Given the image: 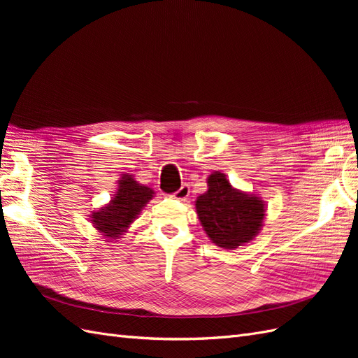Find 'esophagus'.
Wrapping results in <instances>:
<instances>
[{"label": "esophagus", "mask_w": 358, "mask_h": 358, "mask_svg": "<svg viewBox=\"0 0 358 358\" xmlns=\"http://www.w3.org/2000/svg\"><path fill=\"white\" fill-rule=\"evenodd\" d=\"M188 196H189V187L187 185V183H183V185L178 191L173 192V197L178 200H185Z\"/></svg>", "instance_id": "esophagus-1"}]
</instances>
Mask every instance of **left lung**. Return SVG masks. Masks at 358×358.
I'll use <instances>...</instances> for the list:
<instances>
[{"instance_id": "left-lung-1", "label": "left lung", "mask_w": 358, "mask_h": 358, "mask_svg": "<svg viewBox=\"0 0 358 358\" xmlns=\"http://www.w3.org/2000/svg\"><path fill=\"white\" fill-rule=\"evenodd\" d=\"M208 185V192L197 199L196 208L210 241L225 249L252 241L264 218L262 200L233 189L222 173L210 175Z\"/></svg>"}]
</instances>
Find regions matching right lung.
<instances>
[{
	"label": "right lung",
	"instance_id": "right-lung-1",
	"mask_svg": "<svg viewBox=\"0 0 358 358\" xmlns=\"http://www.w3.org/2000/svg\"><path fill=\"white\" fill-rule=\"evenodd\" d=\"M152 194V189L138 185L131 176H124L110 204L92 215L95 229L104 233V236L116 239L133 222Z\"/></svg>",
	"mask_w": 358,
	"mask_h": 358
}]
</instances>
